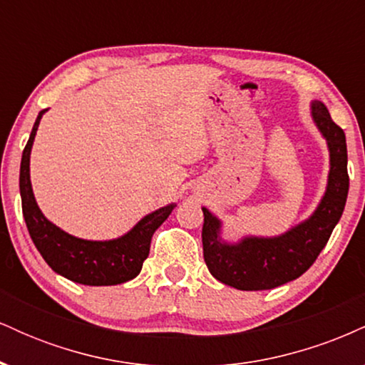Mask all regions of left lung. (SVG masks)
I'll return each mask as SVG.
<instances>
[{
  "label": "left lung",
  "instance_id": "8db88e82",
  "mask_svg": "<svg viewBox=\"0 0 365 365\" xmlns=\"http://www.w3.org/2000/svg\"><path fill=\"white\" fill-rule=\"evenodd\" d=\"M311 116L329 150L328 185L321 202L307 220L282 235H250L238 242H226L220 217L202 207L204 261L217 282L245 292L271 290L302 276L328 244L349 195L346 140L321 101L311 103Z\"/></svg>",
  "mask_w": 365,
  "mask_h": 365
}]
</instances>
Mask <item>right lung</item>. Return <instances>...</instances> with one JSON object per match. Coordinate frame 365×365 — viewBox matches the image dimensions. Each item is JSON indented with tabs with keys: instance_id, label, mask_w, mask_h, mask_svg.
Instances as JSON below:
<instances>
[{
	"instance_id": "right-lung-1",
	"label": "right lung",
	"mask_w": 365,
	"mask_h": 365,
	"mask_svg": "<svg viewBox=\"0 0 365 365\" xmlns=\"http://www.w3.org/2000/svg\"><path fill=\"white\" fill-rule=\"evenodd\" d=\"M46 111L48 110L37 115L20 163L22 211L32 242L54 273L65 276L70 282L89 287H110L133 279L148 259L154 232L165 223L177 204H168L149 212L130 232L113 240H83L63 232L37 206L31 183V150Z\"/></svg>"
}]
</instances>
